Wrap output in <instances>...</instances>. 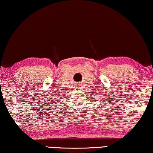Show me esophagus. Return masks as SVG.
I'll return each mask as SVG.
<instances>
[{
    "mask_svg": "<svg viewBox=\"0 0 153 153\" xmlns=\"http://www.w3.org/2000/svg\"><path fill=\"white\" fill-rule=\"evenodd\" d=\"M77 88H81V85H78V86H77Z\"/></svg>",
    "mask_w": 153,
    "mask_h": 153,
    "instance_id": "1",
    "label": "esophagus"
}]
</instances>
